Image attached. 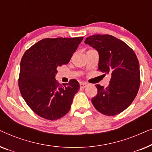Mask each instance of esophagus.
<instances>
[{"label":"esophagus","instance_id":"1","mask_svg":"<svg viewBox=\"0 0 152 152\" xmlns=\"http://www.w3.org/2000/svg\"><path fill=\"white\" fill-rule=\"evenodd\" d=\"M88 84H87V83H85V82H81L80 86V88H85L86 87L88 86Z\"/></svg>","mask_w":152,"mask_h":152}]
</instances>
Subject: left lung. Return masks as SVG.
Segmentation results:
<instances>
[{
    "label": "left lung",
    "instance_id": "left-lung-1",
    "mask_svg": "<svg viewBox=\"0 0 152 152\" xmlns=\"http://www.w3.org/2000/svg\"><path fill=\"white\" fill-rule=\"evenodd\" d=\"M84 43L98 52V70L111 75L107 87L95 85L97 94L91 99L92 104L104 115H118L132 103L139 90L138 58L126 43L109 34L92 35Z\"/></svg>",
    "mask_w": 152,
    "mask_h": 152
}]
</instances>
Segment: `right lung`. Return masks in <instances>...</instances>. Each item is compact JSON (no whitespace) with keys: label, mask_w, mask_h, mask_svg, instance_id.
Returning a JSON list of instances; mask_svg holds the SVG:
<instances>
[{"label":"right lung","mask_w":152,"mask_h":152,"mask_svg":"<svg viewBox=\"0 0 152 152\" xmlns=\"http://www.w3.org/2000/svg\"><path fill=\"white\" fill-rule=\"evenodd\" d=\"M82 39L83 37L43 39L23 56L18 87L28 107L40 117L55 120L70 109L80 84L72 79L60 85L55 76L57 68L68 64Z\"/></svg>","instance_id":"add662e5"}]
</instances>
